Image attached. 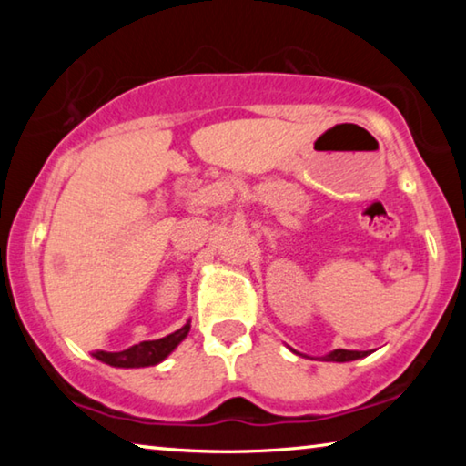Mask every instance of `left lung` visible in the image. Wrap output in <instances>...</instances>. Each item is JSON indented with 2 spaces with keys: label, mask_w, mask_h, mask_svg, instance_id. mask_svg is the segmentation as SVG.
Here are the masks:
<instances>
[{
  "label": "left lung",
  "mask_w": 466,
  "mask_h": 466,
  "mask_svg": "<svg viewBox=\"0 0 466 466\" xmlns=\"http://www.w3.org/2000/svg\"><path fill=\"white\" fill-rule=\"evenodd\" d=\"M368 351H350V350H335L330 351L329 356H325L322 360L325 361H351V360H360L366 358Z\"/></svg>",
  "instance_id": "obj_1"
}]
</instances>
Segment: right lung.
Returning a JSON list of instances; mask_svg holds the SVG:
<instances>
[{
  "label": "right lung",
  "mask_w": 466,
  "mask_h": 466,
  "mask_svg": "<svg viewBox=\"0 0 466 466\" xmlns=\"http://www.w3.org/2000/svg\"><path fill=\"white\" fill-rule=\"evenodd\" d=\"M188 330H191V322H187L185 327H180L175 333L156 339V341H141L123 351H94L92 356L100 360L102 364H108L113 368L156 366L177 350V345L188 335Z\"/></svg>",
  "instance_id": "1"
}]
</instances>
